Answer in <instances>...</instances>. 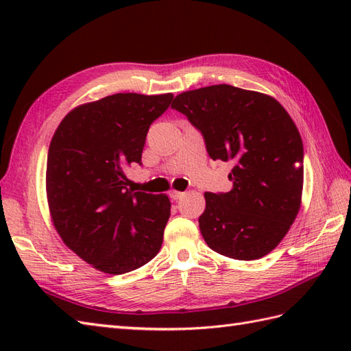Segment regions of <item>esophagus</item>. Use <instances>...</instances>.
Returning <instances> with one entry per match:
<instances>
[{
    "label": "esophagus",
    "instance_id": "34e87169",
    "mask_svg": "<svg viewBox=\"0 0 351 351\" xmlns=\"http://www.w3.org/2000/svg\"><path fill=\"white\" fill-rule=\"evenodd\" d=\"M169 196L173 199V200H178V199H181L182 196H184V193L182 191H176V190H171L170 193H169Z\"/></svg>",
    "mask_w": 351,
    "mask_h": 351
}]
</instances>
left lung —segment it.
<instances>
[{
	"label": "left lung",
	"instance_id": "left-lung-1",
	"mask_svg": "<svg viewBox=\"0 0 351 351\" xmlns=\"http://www.w3.org/2000/svg\"><path fill=\"white\" fill-rule=\"evenodd\" d=\"M180 111L204 136L211 158L232 162V190L205 193L204 240L228 258L270 253L300 210L303 143L287 110L271 96L229 84L178 95Z\"/></svg>",
	"mask_w": 351,
	"mask_h": 351
}]
</instances>
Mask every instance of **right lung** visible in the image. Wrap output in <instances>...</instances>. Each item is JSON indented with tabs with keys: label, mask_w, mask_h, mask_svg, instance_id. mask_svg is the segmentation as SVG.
<instances>
[{
	"label": "right lung",
	"mask_w": 351,
	"mask_h": 351,
	"mask_svg": "<svg viewBox=\"0 0 351 351\" xmlns=\"http://www.w3.org/2000/svg\"><path fill=\"white\" fill-rule=\"evenodd\" d=\"M173 95L116 93L73 108L58 125L47 161L52 223L64 244L108 274L147 264L170 217L166 195L126 189L146 134Z\"/></svg>",
	"instance_id": "obj_1"
}]
</instances>
